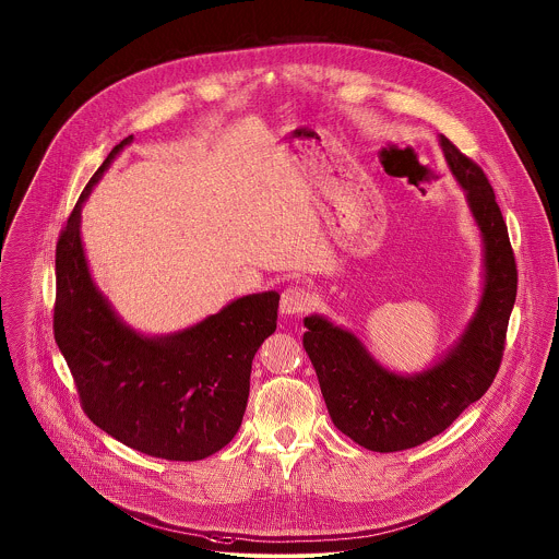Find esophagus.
Here are the masks:
<instances>
[{"instance_id": "1", "label": "esophagus", "mask_w": 559, "mask_h": 559, "mask_svg": "<svg viewBox=\"0 0 559 559\" xmlns=\"http://www.w3.org/2000/svg\"><path fill=\"white\" fill-rule=\"evenodd\" d=\"M310 306H312V295H310V290H306L301 286H288L282 293L280 312L286 317H299L306 310H310Z\"/></svg>"}]
</instances>
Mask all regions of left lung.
<instances>
[{
	"label": "left lung",
	"instance_id": "1",
	"mask_svg": "<svg viewBox=\"0 0 559 559\" xmlns=\"http://www.w3.org/2000/svg\"><path fill=\"white\" fill-rule=\"evenodd\" d=\"M439 144L484 240V293L459 342L435 366L404 377L383 368L355 333L319 314L304 320V346L331 421L372 452H400L437 437L486 394L503 357L516 299L514 251L492 187L445 135Z\"/></svg>",
	"mask_w": 559,
	"mask_h": 559
}]
</instances>
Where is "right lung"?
I'll use <instances>...</instances> for the list:
<instances>
[{
	"instance_id": "1",
	"label": "right lung",
	"mask_w": 559,
	"mask_h": 559,
	"mask_svg": "<svg viewBox=\"0 0 559 559\" xmlns=\"http://www.w3.org/2000/svg\"><path fill=\"white\" fill-rule=\"evenodd\" d=\"M124 138L90 178L56 247V342L85 415L120 443L165 461H202L239 432L251 361L277 326L280 295H247L182 331L146 337L92 282L81 206Z\"/></svg>"
}]
</instances>
